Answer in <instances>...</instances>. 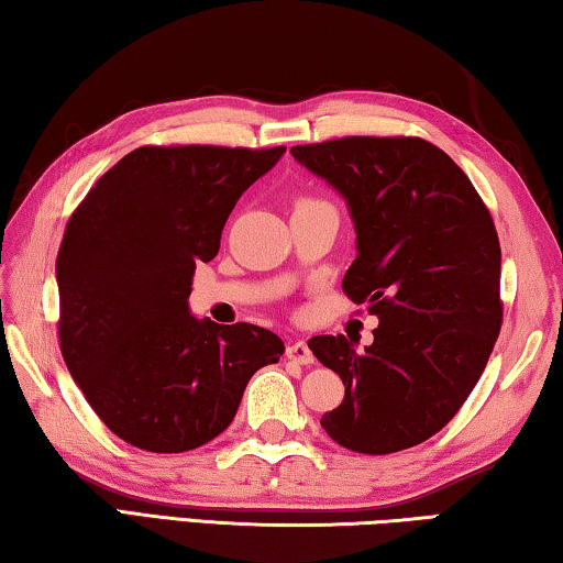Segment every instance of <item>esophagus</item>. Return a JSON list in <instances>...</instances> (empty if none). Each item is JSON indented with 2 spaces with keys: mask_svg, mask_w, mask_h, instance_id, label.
Listing matches in <instances>:
<instances>
[{
  "mask_svg": "<svg viewBox=\"0 0 563 563\" xmlns=\"http://www.w3.org/2000/svg\"><path fill=\"white\" fill-rule=\"evenodd\" d=\"M287 358L294 363H301V366H309V363H313V353L307 341H294L287 346Z\"/></svg>",
  "mask_w": 563,
  "mask_h": 563,
  "instance_id": "obj_1",
  "label": "esophagus"
}]
</instances>
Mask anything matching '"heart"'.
<instances>
[{"label":"heart","mask_w":563,"mask_h":563,"mask_svg":"<svg viewBox=\"0 0 563 563\" xmlns=\"http://www.w3.org/2000/svg\"><path fill=\"white\" fill-rule=\"evenodd\" d=\"M311 202H321V200H313V197H299V200H297V205H311ZM297 205H294V207H297Z\"/></svg>","instance_id":"b5f03b06"}]
</instances>
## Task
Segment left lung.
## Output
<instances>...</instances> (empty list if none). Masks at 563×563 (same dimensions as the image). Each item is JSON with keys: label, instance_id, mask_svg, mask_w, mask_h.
Here are the masks:
<instances>
[{"label": "left lung", "instance_id": "obj_1", "mask_svg": "<svg viewBox=\"0 0 563 563\" xmlns=\"http://www.w3.org/2000/svg\"><path fill=\"white\" fill-rule=\"evenodd\" d=\"M291 155L346 197L358 256L343 294L378 317L373 343L309 349L346 396L321 418L341 448L390 455L457 416L501 329V250L487 205L452 157L412 135H346Z\"/></svg>", "mask_w": 563, "mask_h": 563}]
</instances>
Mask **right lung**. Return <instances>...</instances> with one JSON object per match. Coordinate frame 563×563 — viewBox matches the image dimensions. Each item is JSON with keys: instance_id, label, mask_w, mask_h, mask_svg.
<instances>
[{"instance_id": "right-lung-1", "label": "right lung", "mask_w": 563, "mask_h": 563, "mask_svg": "<svg viewBox=\"0 0 563 563\" xmlns=\"http://www.w3.org/2000/svg\"><path fill=\"white\" fill-rule=\"evenodd\" d=\"M287 147L143 145L78 202L56 256L58 346L106 428L147 452H187L230 428L246 383L284 343L187 311L195 262Z\"/></svg>"}]
</instances>
